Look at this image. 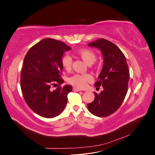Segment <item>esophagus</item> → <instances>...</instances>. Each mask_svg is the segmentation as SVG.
<instances>
[{
	"label": "esophagus",
	"mask_w": 155,
	"mask_h": 155,
	"mask_svg": "<svg viewBox=\"0 0 155 155\" xmlns=\"http://www.w3.org/2000/svg\"><path fill=\"white\" fill-rule=\"evenodd\" d=\"M73 91H74V92H78V91H81L80 89H79V88H76V87H74V88H73Z\"/></svg>",
	"instance_id": "obj_1"
}]
</instances>
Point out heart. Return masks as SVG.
Listing matches in <instances>:
<instances>
[{"instance_id": "obj_1", "label": "heart", "mask_w": 155, "mask_h": 155, "mask_svg": "<svg viewBox=\"0 0 155 155\" xmlns=\"http://www.w3.org/2000/svg\"><path fill=\"white\" fill-rule=\"evenodd\" d=\"M78 55L81 58L86 64L91 65L96 61V55L90 49H81L78 51ZM61 64L63 68L68 70L71 68L72 58L68 55H65L61 59ZM92 81V77L88 74H74L68 79V83L75 87L78 88H84L87 85L88 83Z\"/></svg>"}]
</instances>
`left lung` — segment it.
Masks as SVG:
<instances>
[{
    "label": "left lung",
    "mask_w": 155,
    "mask_h": 155,
    "mask_svg": "<svg viewBox=\"0 0 155 155\" xmlns=\"http://www.w3.org/2000/svg\"><path fill=\"white\" fill-rule=\"evenodd\" d=\"M88 45L97 48L102 54L104 65L94 86H102L104 91L100 94L94 92V100L87 104V108L94 115L106 117L118 110L125 99L129 80V67L124 54L112 42L100 39Z\"/></svg>",
    "instance_id": "1"
}]
</instances>
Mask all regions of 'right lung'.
<instances>
[{
  "instance_id": "add662e5",
  "label": "right lung",
  "mask_w": 155,
  "mask_h": 155,
  "mask_svg": "<svg viewBox=\"0 0 155 155\" xmlns=\"http://www.w3.org/2000/svg\"><path fill=\"white\" fill-rule=\"evenodd\" d=\"M71 48L61 41L47 38L41 40L28 50L24 59L21 75L23 96L30 109L44 118L59 115L67 103L71 85H60L63 70L61 64L64 52ZM59 86L55 90L52 86Z\"/></svg>"
}]
</instances>
